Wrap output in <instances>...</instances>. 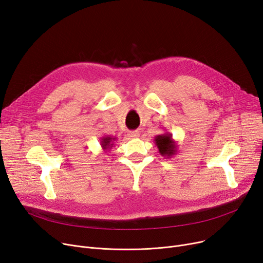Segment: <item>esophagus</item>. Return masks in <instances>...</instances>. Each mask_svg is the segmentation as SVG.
Returning <instances> with one entry per match:
<instances>
[{
  "label": "esophagus",
  "instance_id": "34e87169",
  "mask_svg": "<svg viewBox=\"0 0 263 263\" xmlns=\"http://www.w3.org/2000/svg\"><path fill=\"white\" fill-rule=\"evenodd\" d=\"M128 136H129V139H137V137L140 136V132L139 131H129Z\"/></svg>",
  "mask_w": 263,
  "mask_h": 263
}]
</instances>
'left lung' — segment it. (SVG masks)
Wrapping results in <instances>:
<instances>
[{
	"label": "left lung",
	"instance_id": "1",
	"mask_svg": "<svg viewBox=\"0 0 263 263\" xmlns=\"http://www.w3.org/2000/svg\"><path fill=\"white\" fill-rule=\"evenodd\" d=\"M155 143L162 157L172 158L175 155H177L178 145L177 142H175L173 139V134H171L170 132H165L163 134L157 135L155 137Z\"/></svg>",
	"mask_w": 263,
	"mask_h": 263
}]
</instances>
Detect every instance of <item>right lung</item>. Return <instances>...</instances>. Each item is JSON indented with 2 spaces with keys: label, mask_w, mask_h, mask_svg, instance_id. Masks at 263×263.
<instances>
[{
  "label": "right lung",
  "mask_w": 263,
  "mask_h": 263,
  "mask_svg": "<svg viewBox=\"0 0 263 263\" xmlns=\"http://www.w3.org/2000/svg\"><path fill=\"white\" fill-rule=\"evenodd\" d=\"M115 141H116V137L115 136L106 135V136L101 137V139H100V145H101L104 153H106L107 150H109L110 148L114 146V142Z\"/></svg>",
  "instance_id": "obj_1"
}]
</instances>
